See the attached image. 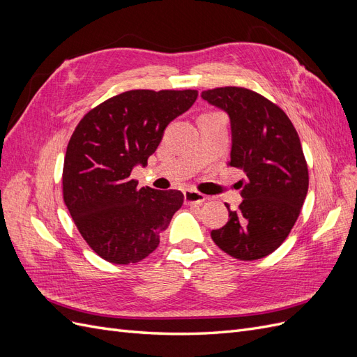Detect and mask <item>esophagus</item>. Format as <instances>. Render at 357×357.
Returning <instances> with one entry per match:
<instances>
[{
    "label": "esophagus",
    "mask_w": 357,
    "mask_h": 357,
    "mask_svg": "<svg viewBox=\"0 0 357 357\" xmlns=\"http://www.w3.org/2000/svg\"><path fill=\"white\" fill-rule=\"evenodd\" d=\"M183 193H185V202L186 204H202L204 201H207V197L202 195V193H199L197 190L188 189Z\"/></svg>",
    "instance_id": "34e87169"
}]
</instances>
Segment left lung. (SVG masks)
Instances as JSON below:
<instances>
[{"mask_svg": "<svg viewBox=\"0 0 357 357\" xmlns=\"http://www.w3.org/2000/svg\"><path fill=\"white\" fill-rule=\"evenodd\" d=\"M205 101L229 114L232 150L229 167L245 178L243 202L229 210V222L211 231L225 253L256 261L287 238L308 192V167L301 139L287 114L261 93L238 86L204 91Z\"/></svg>", "mask_w": 357, "mask_h": 357, "instance_id": "obj_1", "label": "left lung"}]
</instances>
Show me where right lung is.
<instances>
[{"mask_svg": "<svg viewBox=\"0 0 357 357\" xmlns=\"http://www.w3.org/2000/svg\"><path fill=\"white\" fill-rule=\"evenodd\" d=\"M198 91L134 89L83 116L67 146L62 193L79 232L104 261H143L183 205L180 190L138 189L135 165H147L165 128L189 110Z\"/></svg>", "mask_w": 357, "mask_h": 357, "instance_id": "right-lung-1", "label": "right lung"}]
</instances>
